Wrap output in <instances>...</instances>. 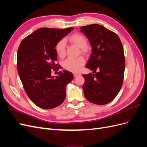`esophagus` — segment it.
Instances as JSON below:
<instances>
[{
    "instance_id": "obj_1",
    "label": "esophagus",
    "mask_w": 147,
    "mask_h": 147,
    "mask_svg": "<svg viewBox=\"0 0 147 147\" xmlns=\"http://www.w3.org/2000/svg\"><path fill=\"white\" fill-rule=\"evenodd\" d=\"M80 75V74H78V73H74V76L75 77H77L78 76V75Z\"/></svg>"
}]
</instances>
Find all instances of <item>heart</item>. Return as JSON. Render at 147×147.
I'll list each match as a JSON object with an SVG mask.
<instances>
[{
  "label": "heart",
  "mask_w": 147,
  "mask_h": 147,
  "mask_svg": "<svg viewBox=\"0 0 147 147\" xmlns=\"http://www.w3.org/2000/svg\"><path fill=\"white\" fill-rule=\"evenodd\" d=\"M69 41L77 46L82 51L85 52L86 51L87 47V39L83 35L76 33L71 35L69 38ZM56 50L57 54L60 57H64L65 55L66 45L64 40H60L56 47ZM85 63V60L83 57H78L77 58H68L63 63L64 67L69 71L74 72H77L81 69L82 67Z\"/></svg>",
  "instance_id": "heart-1"
}]
</instances>
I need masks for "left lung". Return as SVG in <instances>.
Returning <instances> with one entry per match:
<instances>
[{"instance_id":"8db88e82","label":"left lung","mask_w":147,"mask_h":147,"mask_svg":"<svg viewBox=\"0 0 147 147\" xmlns=\"http://www.w3.org/2000/svg\"><path fill=\"white\" fill-rule=\"evenodd\" d=\"M80 29L92 47L86 67L95 74L83 75L84 95L91 103L107 104L115 98L123 85L125 69L123 45L117 34L99 24Z\"/></svg>"}]
</instances>
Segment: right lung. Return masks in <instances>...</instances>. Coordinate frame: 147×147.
I'll list each match as a JSON object with an SVG mask.
<instances>
[{
    "label": "right lung",
    "instance_id": "1",
    "mask_svg": "<svg viewBox=\"0 0 147 147\" xmlns=\"http://www.w3.org/2000/svg\"><path fill=\"white\" fill-rule=\"evenodd\" d=\"M73 29L40 28L25 37L19 46L18 72L26 94L40 108L54 109L65 100V88L74 78L72 73L60 71L56 77L51 73L52 69L61 67L55 64L57 43Z\"/></svg>",
    "mask_w": 147,
    "mask_h": 147
}]
</instances>
